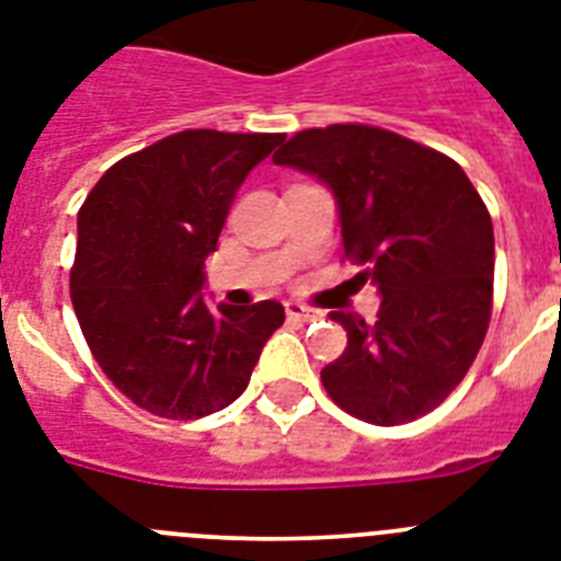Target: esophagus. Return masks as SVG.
I'll use <instances>...</instances> for the list:
<instances>
[{"mask_svg":"<svg viewBox=\"0 0 561 561\" xmlns=\"http://www.w3.org/2000/svg\"><path fill=\"white\" fill-rule=\"evenodd\" d=\"M285 313H288V322H299V324L317 322V319H322V313H319V310L305 308V305H299V302L285 305Z\"/></svg>","mask_w":561,"mask_h":561,"instance_id":"obj_1","label":"esophagus"}]
</instances>
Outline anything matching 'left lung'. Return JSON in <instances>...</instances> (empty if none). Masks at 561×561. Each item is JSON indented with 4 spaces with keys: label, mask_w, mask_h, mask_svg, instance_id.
Segmentation results:
<instances>
[{
    "label": "left lung",
    "mask_w": 561,
    "mask_h": 561,
    "mask_svg": "<svg viewBox=\"0 0 561 561\" xmlns=\"http://www.w3.org/2000/svg\"><path fill=\"white\" fill-rule=\"evenodd\" d=\"M331 187L345 256L382 296L376 322L333 310L347 347L322 370L351 416L402 425L462 382L488 333L493 225L450 157L370 125L299 130L273 157Z\"/></svg>",
    "instance_id": "1"
}]
</instances>
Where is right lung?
<instances>
[{"instance_id": "add662e5", "label": "right lung", "mask_w": 561, "mask_h": 561, "mask_svg": "<svg viewBox=\"0 0 561 561\" xmlns=\"http://www.w3.org/2000/svg\"><path fill=\"white\" fill-rule=\"evenodd\" d=\"M285 134L182 130L107 168L79 208L70 302L93 359L134 404L164 419L228 408L285 322L273 299L205 302L244 176Z\"/></svg>"}]
</instances>
